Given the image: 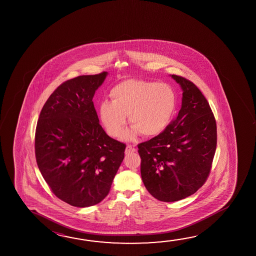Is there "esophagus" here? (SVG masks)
<instances>
[{"label": "esophagus", "instance_id": "esophagus-1", "mask_svg": "<svg viewBox=\"0 0 256 256\" xmlns=\"http://www.w3.org/2000/svg\"><path fill=\"white\" fill-rule=\"evenodd\" d=\"M136 151V148L134 146L128 144V146H126V151H125V152H126V154H130V152H134Z\"/></svg>", "mask_w": 256, "mask_h": 256}]
</instances>
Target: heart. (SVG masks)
<instances>
[{
  "instance_id": "1",
  "label": "heart",
  "mask_w": 256,
  "mask_h": 256,
  "mask_svg": "<svg viewBox=\"0 0 256 256\" xmlns=\"http://www.w3.org/2000/svg\"><path fill=\"white\" fill-rule=\"evenodd\" d=\"M112 102L100 105V118L106 132L118 136L128 116L131 130L123 138L134 139L140 133L144 138L160 134L172 120L176 105L174 89L166 83L130 80L115 86L110 91Z\"/></svg>"
}]
</instances>
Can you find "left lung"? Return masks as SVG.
<instances>
[{
  "mask_svg": "<svg viewBox=\"0 0 256 256\" xmlns=\"http://www.w3.org/2000/svg\"><path fill=\"white\" fill-rule=\"evenodd\" d=\"M183 90L176 118L154 138L138 146L141 176L148 192L176 202L206 183L217 146V126L209 102L193 82L172 75Z\"/></svg>",
  "mask_w": 256,
  "mask_h": 256,
  "instance_id": "obj_1",
  "label": "left lung"
}]
</instances>
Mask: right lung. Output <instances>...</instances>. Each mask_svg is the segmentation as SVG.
I'll list each match as a JSON object with an SVG mask.
<instances>
[{
  "instance_id": "add662e5",
  "label": "right lung",
  "mask_w": 256,
  "mask_h": 256,
  "mask_svg": "<svg viewBox=\"0 0 256 256\" xmlns=\"http://www.w3.org/2000/svg\"><path fill=\"white\" fill-rule=\"evenodd\" d=\"M107 76H80L56 88L44 105L34 136L39 170L52 192L76 207L108 196L126 144L110 138L92 102Z\"/></svg>"
}]
</instances>
